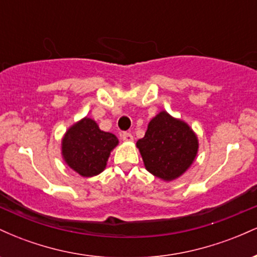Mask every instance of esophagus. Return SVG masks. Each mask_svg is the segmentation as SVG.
Returning a JSON list of instances; mask_svg holds the SVG:
<instances>
[{"label":"esophagus","mask_w":257,"mask_h":257,"mask_svg":"<svg viewBox=\"0 0 257 257\" xmlns=\"http://www.w3.org/2000/svg\"><path fill=\"white\" fill-rule=\"evenodd\" d=\"M120 137H122V140L126 141V143H131V141H133V139H134L131 133H128V132H124L122 135H120Z\"/></svg>","instance_id":"1"}]
</instances>
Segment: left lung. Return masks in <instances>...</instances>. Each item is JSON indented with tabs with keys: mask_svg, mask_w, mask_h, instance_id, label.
Wrapping results in <instances>:
<instances>
[{
	"mask_svg": "<svg viewBox=\"0 0 257 257\" xmlns=\"http://www.w3.org/2000/svg\"><path fill=\"white\" fill-rule=\"evenodd\" d=\"M137 147L147 172L164 181H173L193 163L198 139L187 123L161 111L150 120L145 137L139 139Z\"/></svg>",
	"mask_w": 257,
	"mask_h": 257,
	"instance_id": "8db88e82",
	"label": "left lung"
}]
</instances>
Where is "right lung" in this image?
<instances>
[{
    "label": "right lung",
    "mask_w": 257,
    "mask_h": 257,
    "mask_svg": "<svg viewBox=\"0 0 257 257\" xmlns=\"http://www.w3.org/2000/svg\"><path fill=\"white\" fill-rule=\"evenodd\" d=\"M117 145L116 135L102 132L95 120L84 117L65 133L61 140V155L72 170L84 178H90L105 169L111 151Z\"/></svg>",
    "instance_id": "add662e5"
}]
</instances>
